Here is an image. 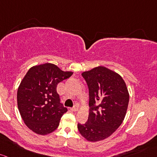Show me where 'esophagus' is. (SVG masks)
<instances>
[{
	"instance_id": "esophagus-1",
	"label": "esophagus",
	"mask_w": 157,
	"mask_h": 157,
	"mask_svg": "<svg viewBox=\"0 0 157 157\" xmlns=\"http://www.w3.org/2000/svg\"><path fill=\"white\" fill-rule=\"evenodd\" d=\"M70 109L71 110V111H74V112H77V110H78V106H77V105H75V106H73V107H71Z\"/></svg>"
}]
</instances>
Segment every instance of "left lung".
I'll return each instance as SVG.
<instances>
[{"label": "left lung", "instance_id": "1", "mask_svg": "<svg viewBox=\"0 0 157 157\" xmlns=\"http://www.w3.org/2000/svg\"><path fill=\"white\" fill-rule=\"evenodd\" d=\"M89 93V118L78 124L80 134L89 142L104 140L122 124L129 104V92L121 76L104 66L84 71Z\"/></svg>", "mask_w": 157, "mask_h": 157}]
</instances>
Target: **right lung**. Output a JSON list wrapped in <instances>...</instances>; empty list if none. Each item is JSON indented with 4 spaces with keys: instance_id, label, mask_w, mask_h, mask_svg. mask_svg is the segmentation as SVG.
<instances>
[{
    "instance_id": "add662e5",
    "label": "right lung",
    "mask_w": 157,
    "mask_h": 157,
    "mask_svg": "<svg viewBox=\"0 0 157 157\" xmlns=\"http://www.w3.org/2000/svg\"><path fill=\"white\" fill-rule=\"evenodd\" d=\"M72 75L51 63L33 66L26 74L18 89L17 103L22 119L32 131L47 135L59 126L68 109L60 103L56 86Z\"/></svg>"
}]
</instances>
